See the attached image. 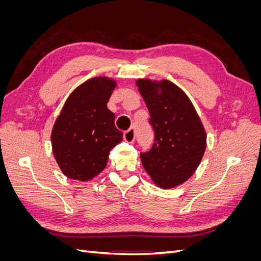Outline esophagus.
<instances>
[{"label":"esophagus","mask_w":261,"mask_h":261,"mask_svg":"<svg viewBox=\"0 0 261 261\" xmlns=\"http://www.w3.org/2000/svg\"><path fill=\"white\" fill-rule=\"evenodd\" d=\"M135 135H136V129L133 126V127H130L129 129H127L124 133V140L127 141V143H133L134 139H135Z\"/></svg>","instance_id":"obj_1"}]
</instances>
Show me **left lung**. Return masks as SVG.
Masks as SVG:
<instances>
[{"mask_svg":"<svg viewBox=\"0 0 261 261\" xmlns=\"http://www.w3.org/2000/svg\"><path fill=\"white\" fill-rule=\"evenodd\" d=\"M137 87L154 133L151 149L140 152L146 172L161 188L184 183L198 167L206 149V132L191 100L176 85L138 80Z\"/></svg>","mask_w":261,"mask_h":261,"instance_id":"left-lung-1","label":"left lung"}]
</instances>
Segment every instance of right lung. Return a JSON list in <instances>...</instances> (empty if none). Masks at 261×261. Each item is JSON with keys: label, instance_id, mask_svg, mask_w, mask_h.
Wrapping results in <instances>:
<instances>
[{"label": "right lung", "instance_id": "obj_1", "mask_svg": "<svg viewBox=\"0 0 261 261\" xmlns=\"http://www.w3.org/2000/svg\"><path fill=\"white\" fill-rule=\"evenodd\" d=\"M115 82L94 77L70 93L51 134L54 158L73 179L88 180L107 167L111 149L123 140L107 103Z\"/></svg>", "mask_w": 261, "mask_h": 261}]
</instances>
